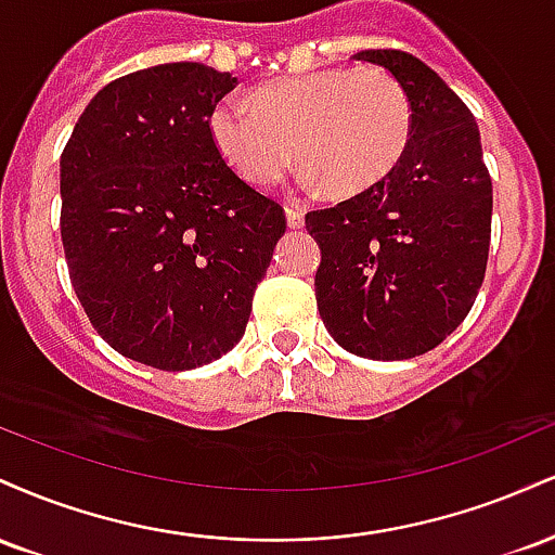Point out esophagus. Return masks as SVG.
Listing matches in <instances>:
<instances>
[{
    "label": "esophagus",
    "instance_id": "34e87169",
    "mask_svg": "<svg viewBox=\"0 0 555 555\" xmlns=\"http://www.w3.org/2000/svg\"><path fill=\"white\" fill-rule=\"evenodd\" d=\"M286 224L289 229H299L305 224V211L299 206H286Z\"/></svg>",
    "mask_w": 555,
    "mask_h": 555
}]
</instances>
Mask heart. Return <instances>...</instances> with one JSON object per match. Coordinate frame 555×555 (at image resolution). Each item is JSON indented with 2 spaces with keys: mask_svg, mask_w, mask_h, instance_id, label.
<instances>
[{
  "mask_svg": "<svg viewBox=\"0 0 555 555\" xmlns=\"http://www.w3.org/2000/svg\"><path fill=\"white\" fill-rule=\"evenodd\" d=\"M412 99L384 67H323L266 82L247 101H216L208 132L221 158L256 188H271L299 156L308 180L344 195L373 188L412 140ZM298 145L295 146L294 143Z\"/></svg>",
  "mask_w": 555,
  "mask_h": 555,
  "instance_id": "b5f03b06",
  "label": "heart"
}]
</instances>
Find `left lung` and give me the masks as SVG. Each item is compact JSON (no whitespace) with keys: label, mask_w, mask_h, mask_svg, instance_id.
Instances as JSON below:
<instances>
[{"label":"left lung","mask_w":555,"mask_h":555,"mask_svg":"<svg viewBox=\"0 0 555 555\" xmlns=\"http://www.w3.org/2000/svg\"><path fill=\"white\" fill-rule=\"evenodd\" d=\"M397 75L415 112L406 154L380 182L305 227L321 245L318 313L358 358L430 352L473 310L486 279L493 184L467 104L417 56L365 49Z\"/></svg>","instance_id":"obj_1"}]
</instances>
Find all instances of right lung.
I'll return each mask as SVG.
<instances>
[{"label": "right lung", "instance_id": "obj_1", "mask_svg": "<svg viewBox=\"0 0 555 555\" xmlns=\"http://www.w3.org/2000/svg\"><path fill=\"white\" fill-rule=\"evenodd\" d=\"M234 82L201 62L138 69L93 95L62 151L75 295L101 339L158 371L208 365L242 339L286 229L208 132Z\"/></svg>", "mask_w": 555, "mask_h": 555}]
</instances>
